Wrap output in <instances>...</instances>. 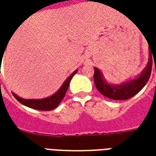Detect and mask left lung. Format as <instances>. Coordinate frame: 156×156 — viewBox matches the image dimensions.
I'll return each instance as SVG.
<instances>
[{"label": "left lung", "mask_w": 156, "mask_h": 156, "mask_svg": "<svg viewBox=\"0 0 156 156\" xmlns=\"http://www.w3.org/2000/svg\"><path fill=\"white\" fill-rule=\"evenodd\" d=\"M150 48V46H149ZM156 59V48L155 49H149V61L147 67L142 71L138 78L133 81H129L121 85H109L103 80V77L98 69L94 68V81L95 87L100 93L104 96L113 100H128L133 97L138 92H140L142 87L146 85L152 71V64ZM156 69V66H155Z\"/></svg>", "instance_id": "8db88e82"}]
</instances>
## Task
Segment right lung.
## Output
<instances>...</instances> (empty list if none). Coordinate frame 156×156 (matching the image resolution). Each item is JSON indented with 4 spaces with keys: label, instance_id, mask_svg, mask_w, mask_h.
Masks as SVG:
<instances>
[{
    "label": "right lung",
    "instance_id": "add662e5",
    "mask_svg": "<svg viewBox=\"0 0 156 156\" xmlns=\"http://www.w3.org/2000/svg\"><path fill=\"white\" fill-rule=\"evenodd\" d=\"M2 61V60H1ZM77 70H75V72L72 75L69 76V78L65 81V82L63 83V85L62 87L57 91L55 94H53L52 96H49L48 98H44V99H40V100H26L22 99L21 97L17 96L15 94L13 93V95L15 96V98L19 102H21V104L25 105L28 108H31L34 109H37V110H44V111H49L55 108L58 105L60 104V102L62 101L64 98L66 92L68 90L69 86V82L71 81L72 77L74 76V75L76 74Z\"/></svg>",
    "mask_w": 156,
    "mask_h": 156
}]
</instances>
